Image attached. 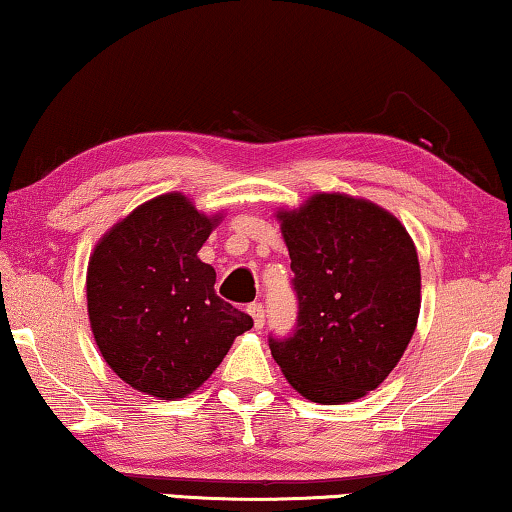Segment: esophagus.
I'll return each instance as SVG.
<instances>
[{"label": "esophagus", "mask_w": 512, "mask_h": 512, "mask_svg": "<svg viewBox=\"0 0 512 512\" xmlns=\"http://www.w3.org/2000/svg\"><path fill=\"white\" fill-rule=\"evenodd\" d=\"M248 312H250V317H253L255 329H262V326H264V305L262 303H250Z\"/></svg>", "instance_id": "34e87169"}]
</instances>
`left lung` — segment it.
Here are the masks:
<instances>
[{"label":"left lung","instance_id":"8db88e82","mask_svg":"<svg viewBox=\"0 0 512 512\" xmlns=\"http://www.w3.org/2000/svg\"><path fill=\"white\" fill-rule=\"evenodd\" d=\"M299 296L292 338L269 340L305 400L354 402L384 381L421 312V264L391 211L363 197L315 193L278 209Z\"/></svg>","mask_w":512,"mask_h":512}]
</instances>
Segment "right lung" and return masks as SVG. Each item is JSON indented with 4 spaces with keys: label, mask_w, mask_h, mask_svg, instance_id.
<instances>
[{
    "label": "right lung",
    "mask_w": 512,
    "mask_h": 512,
    "mask_svg": "<svg viewBox=\"0 0 512 512\" xmlns=\"http://www.w3.org/2000/svg\"><path fill=\"white\" fill-rule=\"evenodd\" d=\"M223 213L183 193L140 204L101 239L87 266V315L114 375L158 400L197 391L253 319L216 294L197 253Z\"/></svg>",
    "instance_id": "right-lung-1"
}]
</instances>
